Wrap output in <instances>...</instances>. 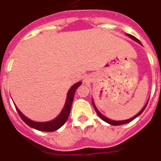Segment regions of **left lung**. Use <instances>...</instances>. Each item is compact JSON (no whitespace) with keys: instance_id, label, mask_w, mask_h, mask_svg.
Instances as JSON below:
<instances>
[{"instance_id":"left-lung-1","label":"left lung","mask_w":161,"mask_h":161,"mask_svg":"<svg viewBox=\"0 0 161 161\" xmlns=\"http://www.w3.org/2000/svg\"><path fill=\"white\" fill-rule=\"evenodd\" d=\"M127 35L129 36L130 37V38L132 39V40H136V42H138V43H140V41H139V40H138V39L136 38V37H135L134 36H132V35H130V34H127ZM147 103H148V102H147V103H146V105H145V106H144V108H142V111H139V113H138L136 115V116H134V117H133V118H130V119H129V120H125V121H112V120L109 119V118H106V117H104V116H103V115H102L101 114H100V112H99L98 110L97 109V108H96L95 104H94V103H93V102H92V104H93L94 109H95V111H96V112H97V114H98V116L100 117V118H101V119L103 120V121H106L107 123H108V124H111V125H124V124H126V123H129V122H130V121H132V120H134L135 118H137V117L139 116V115H140L141 114H142V112H143L144 110H145L146 107H147Z\"/></svg>"}]
</instances>
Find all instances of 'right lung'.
<instances>
[{
  "label": "right lung",
  "mask_w": 161,
  "mask_h": 161,
  "mask_svg": "<svg viewBox=\"0 0 161 161\" xmlns=\"http://www.w3.org/2000/svg\"><path fill=\"white\" fill-rule=\"evenodd\" d=\"M81 84H82V82H77V83L75 84L74 86H72V87H71L70 90H69V92H68L67 100H66L65 105H64L62 111L60 114L59 116L57 117L55 119L52 120V121H47V122H36V121H31L29 118H27L26 117L24 116L22 114V112H20V111L18 109V108L16 106L15 108L16 110H17L20 118H22V121H23L25 124L28 125L29 126H30L31 128H32V129H36V130L43 131H56L58 130V129H60L61 126L64 125V123L67 121L68 118H69V114H70L71 111V104H72L73 99H74L75 92L76 89H77Z\"/></svg>",
  "instance_id": "add662e5"
}]
</instances>
